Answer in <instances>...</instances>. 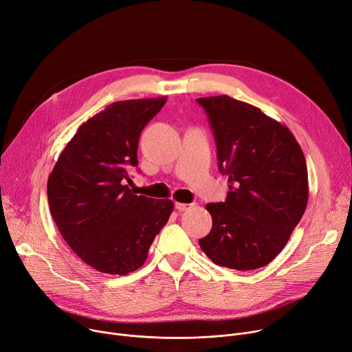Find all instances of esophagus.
I'll use <instances>...</instances> for the list:
<instances>
[{
    "label": "esophagus",
    "mask_w": 352,
    "mask_h": 352,
    "mask_svg": "<svg viewBox=\"0 0 352 352\" xmlns=\"http://www.w3.org/2000/svg\"><path fill=\"white\" fill-rule=\"evenodd\" d=\"M192 208V204H182V202H175V209H178L179 212H184V210H188Z\"/></svg>",
    "instance_id": "obj_1"
}]
</instances>
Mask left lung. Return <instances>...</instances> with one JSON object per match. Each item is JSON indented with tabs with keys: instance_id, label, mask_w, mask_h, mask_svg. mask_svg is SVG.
<instances>
[{
	"instance_id": "8db88e82",
	"label": "left lung",
	"mask_w": 352,
	"mask_h": 352,
	"mask_svg": "<svg viewBox=\"0 0 352 352\" xmlns=\"http://www.w3.org/2000/svg\"><path fill=\"white\" fill-rule=\"evenodd\" d=\"M228 175L225 202L208 204L212 229L199 239L215 265L253 270L286 246L309 201L306 158L292 131L261 109L222 96L199 98Z\"/></svg>"
}]
</instances>
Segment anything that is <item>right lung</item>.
I'll return each mask as SVG.
<instances>
[{
    "mask_svg": "<svg viewBox=\"0 0 352 352\" xmlns=\"http://www.w3.org/2000/svg\"><path fill=\"white\" fill-rule=\"evenodd\" d=\"M167 98L114 102L83 123L48 178L52 218L80 259L109 274L142 267L174 209L170 199L135 195L138 138Z\"/></svg>",
    "mask_w": 352,
    "mask_h": 352,
    "instance_id": "1",
    "label": "right lung"
}]
</instances>
